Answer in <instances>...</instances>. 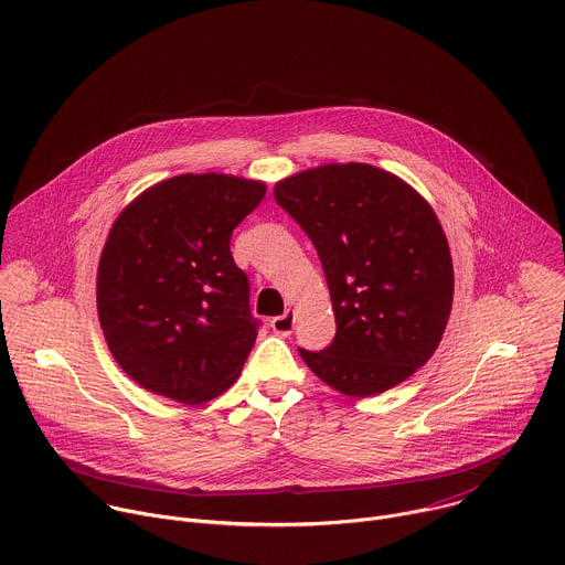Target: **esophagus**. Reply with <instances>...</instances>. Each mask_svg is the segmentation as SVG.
<instances>
[{
	"label": "esophagus",
	"mask_w": 565,
	"mask_h": 565,
	"mask_svg": "<svg viewBox=\"0 0 565 565\" xmlns=\"http://www.w3.org/2000/svg\"><path fill=\"white\" fill-rule=\"evenodd\" d=\"M270 327L277 335H290L292 329H295V312L292 310H286L284 315L279 317H273L270 319Z\"/></svg>",
	"instance_id": "obj_1"
}]
</instances>
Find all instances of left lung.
<instances>
[{
  "label": "left lung",
  "mask_w": 565,
  "mask_h": 565,
  "mask_svg": "<svg viewBox=\"0 0 565 565\" xmlns=\"http://www.w3.org/2000/svg\"><path fill=\"white\" fill-rule=\"evenodd\" d=\"M277 203L317 248L338 321L306 366L335 391L371 397L412 377L438 349L454 266L434 207L399 177L331 163L275 185Z\"/></svg>",
  "instance_id": "obj_1"
}]
</instances>
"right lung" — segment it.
I'll use <instances>...</instances> for the list:
<instances>
[{"label":"right lung","mask_w":565,"mask_h":565,"mask_svg":"<svg viewBox=\"0 0 565 565\" xmlns=\"http://www.w3.org/2000/svg\"><path fill=\"white\" fill-rule=\"evenodd\" d=\"M264 196V181L181 174L147 188L114 221L98 264V317L114 360L142 388L203 405L238 377L259 321L230 236Z\"/></svg>","instance_id":"right-lung-1"}]
</instances>
